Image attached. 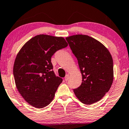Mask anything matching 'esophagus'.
<instances>
[{
  "label": "esophagus",
  "instance_id": "esophagus-1",
  "mask_svg": "<svg viewBox=\"0 0 129 129\" xmlns=\"http://www.w3.org/2000/svg\"><path fill=\"white\" fill-rule=\"evenodd\" d=\"M69 74H67V75H66V76H65V77H64L65 81L68 80H69Z\"/></svg>",
  "mask_w": 129,
  "mask_h": 129
}]
</instances>
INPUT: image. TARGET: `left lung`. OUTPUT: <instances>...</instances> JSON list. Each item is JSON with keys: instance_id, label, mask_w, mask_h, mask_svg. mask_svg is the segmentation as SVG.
<instances>
[{"instance_id": "obj_1", "label": "left lung", "mask_w": 129, "mask_h": 129, "mask_svg": "<svg viewBox=\"0 0 129 129\" xmlns=\"http://www.w3.org/2000/svg\"><path fill=\"white\" fill-rule=\"evenodd\" d=\"M77 58L82 83L73 89L77 99L85 105L99 101L108 92L113 81V61L106 47L87 35L66 38Z\"/></svg>"}]
</instances>
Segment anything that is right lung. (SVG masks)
Segmentation results:
<instances>
[{
	"mask_svg": "<svg viewBox=\"0 0 129 129\" xmlns=\"http://www.w3.org/2000/svg\"><path fill=\"white\" fill-rule=\"evenodd\" d=\"M68 45L62 37L39 35L26 42L17 53L13 66L16 86L33 107L43 108L53 99L63 80L54 74L51 57Z\"/></svg>",
	"mask_w": 129,
	"mask_h": 129,
	"instance_id": "1",
	"label": "right lung"
}]
</instances>
